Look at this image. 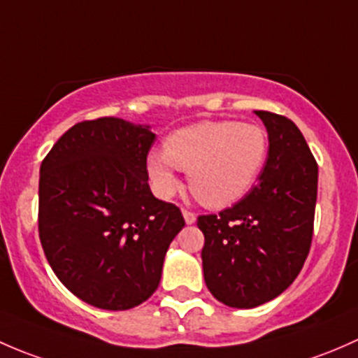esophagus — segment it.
<instances>
[{"mask_svg": "<svg viewBox=\"0 0 358 358\" xmlns=\"http://www.w3.org/2000/svg\"><path fill=\"white\" fill-rule=\"evenodd\" d=\"M182 215H184V220H186V224L196 222V215H194V212H191V210L182 208Z\"/></svg>", "mask_w": 358, "mask_h": 358, "instance_id": "1", "label": "esophagus"}]
</instances>
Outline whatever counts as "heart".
<instances>
[{"label":"heart","instance_id":"b5f03b06","mask_svg":"<svg viewBox=\"0 0 358 358\" xmlns=\"http://www.w3.org/2000/svg\"><path fill=\"white\" fill-rule=\"evenodd\" d=\"M267 155L268 136L262 125L203 120L172 132L165 152L150 153L146 167L158 196L178 193L179 169L189 172V187L201 203L227 206L255 186Z\"/></svg>","mask_w":358,"mask_h":358}]
</instances>
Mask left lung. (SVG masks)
Masks as SVG:
<instances>
[{
    "instance_id": "8db88e82",
    "label": "left lung",
    "mask_w": 358,
    "mask_h": 358,
    "mask_svg": "<svg viewBox=\"0 0 358 358\" xmlns=\"http://www.w3.org/2000/svg\"><path fill=\"white\" fill-rule=\"evenodd\" d=\"M268 132L259 182L231 208L198 217L210 293L234 308L279 296L296 279L314 234L317 162L288 117L257 110Z\"/></svg>"
}]
</instances>
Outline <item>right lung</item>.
Here are the masks:
<instances>
[{
  "instance_id": "add662e5",
  "label": "right lung",
  "mask_w": 358,
  "mask_h": 358,
  "mask_svg": "<svg viewBox=\"0 0 358 358\" xmlns=\"http://www.w3.org/2000/svg\"><path fill=\"white\" fill-rule=\"evenodd\" d=\"M153 143V132L122 119L83 120L41 164L43 252L62 285L98 308L127 310L148 300L186 224L179 206L150 191Z\"/></svg>"
}]
</instances>
